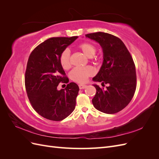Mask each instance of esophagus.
Here are the masks:
<instances>
[{"mask_svg":"<svg viewBox=\"0 0 159 159\" xmlns=\"http://www.w3.org/2000/svg\"><path fill=\"white\" fill-rule=\"evenodd\" d=\"M86 87H87V85H85V84H80V85H79V88H80V89H84V88H85Z\"/></svg>","mask_w":159,"mask_h":159,"instance_id":"obj_1","label":"esophagus"}]
</instances>
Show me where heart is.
I'll return each mask as SVG.
<instances>
[{
    "label": "heart",
    "instance_id": "heart-1",
    "mask_svg": "<svg viewBox=\"0 0 159 159\" xmlns=\"http://www.w3.org/2000/svg\"><path fill=\"white\" fill-rule=\"evenodd\" d=\"M78 47L88 57H92L96 53V47L89 42H82ZM59 62L64 70H66L70 68V52L68 49H66L61 53L59 57ZM93 74L94 70L90 66L75 68L70 72V78L75 82L84 84L87 81L89 77L92 76Z\"/></svg>",
    "mask_w": 159,
    "mask_h": 159
}]
</instances>
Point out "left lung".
I'll return each instance as SVG.
<instances>
[{
	"label": "left lung",
	"instance_id": "left-lung-1",
	"mask_svg": "<svg viewBox=\"0 0 159 159\" xmlns=\"http://www.w3.org/2000/svg\"><path fill=\"white\" fill-rule=\"evenodd\" d=\"M85 36L98 42L103 53V61L95 81L107 84L106 89L93 85L96 93L92 99L94 107L107 114L116 113L131 102L136 90L135 66L127 47L119 38L102 32Z\"/></svg>",
	"mask_w": 159,
	"mask_h": 159
}]
</instances>
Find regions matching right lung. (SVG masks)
<instances>
[{
  "label": "right lung",
  "mask_w": 159,
  "mask_h": 159,
  "mask_svg": "<svg viewBox=\"0 0 159 159\" xmlns=\"http://www.w3.org/2000/svg\"><path fill=\"white\" fill-rule=\"evenodd\" d=\"M78 36L50 38L36 46L28 57L25 88L32 107L42 117L60 121L73 112L80 90L71 82L57 90L59 84L68 83L59 62L61 53Z\"/></svg>",
  "instance_id": "add662e5"
}]
</instances>
